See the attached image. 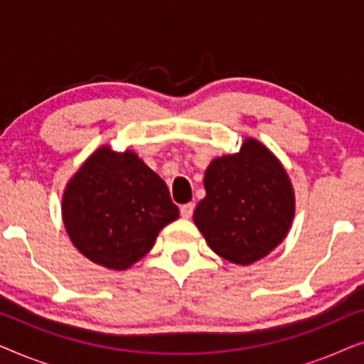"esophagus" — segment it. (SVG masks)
<instances>
[{"label": "esophagus", "mask_w": 364, "mask_h": 364, "mask_svg": "<svg viewBox=\"0 0 364 364\" xmlns=\"http://www.w3.org/2000/svg\"><path fill=\"white\" fill-rule=\"evenodd\" d=\"M193 208H196V205H193L192 202L191 203H183V205L181 207V215L183 218H191L192 213H193Z\"/></svg>", "instance_id": "obj_1"}]
</instances>
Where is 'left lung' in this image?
<instances>
[{
  "mask_svg": "<svg viewBox=\"0 0 364 364\" xmlns=\"http://www.w3.org/2000/svg\"><path fill=\"white\" fill-rule=\"evenodd\" d=\"M203 186L207 196L193 222L217 255L250 265L285 238L295 213L290 178L255 139H247L238 154L215 159Z\"/></svg>",
  "mask_w": 364,
  "mask_h": 364,
  "instance_id": "left-lung-1",
  "label": "left lung"
}]
</instances>
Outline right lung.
<instances>
[{"mask_svg": "<svg viewBox=\"0 0 364 364\" xmlns=\"http://www.w3.org/2000/svg\"><path fill=\"white\" fill-rule=\"evenodd\" d=\"M178 217L166 182L134 152L102 147L84 162L63 197L74 247L99 265L126 270Z\"/></svg>", "mask_w": 364, "mask_h": 364, "instance_id": "obj_1", "label": "right lung"}]
</instances>
